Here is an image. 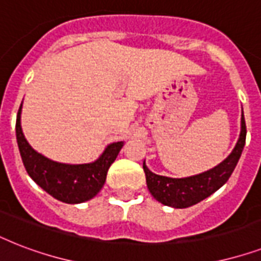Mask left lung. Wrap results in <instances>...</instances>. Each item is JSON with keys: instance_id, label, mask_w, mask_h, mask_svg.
I'll use <instances>...</instances> for the list:
<instances>
[{"instance_id": "obj_1", "label": "left lung", "mask_w": 261, "mask_h": 261, "mask_svg": "<svg viewBox=\"0 0 261 261\" xmlns=\"http://www.w3.org/2000/svg\"><path fill=\"white\" fill-rule=\"evenodd\" d=\"M245 138H247V126H245V119L243 114L241 134L231 154L223 163L219 164L218 167L213 168L204 173L191 176V177L172 178L160 176L149 171L143 163V171H145L146 184L150 194L160 203H163L165 206L174 207V208H186L206 199L229 180L241 157Z\"/></svg>"}]
</instances>
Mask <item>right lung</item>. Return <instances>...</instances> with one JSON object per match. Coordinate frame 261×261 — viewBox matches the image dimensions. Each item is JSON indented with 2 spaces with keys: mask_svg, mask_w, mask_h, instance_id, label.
<instances>
[{
  "mask_svg": "<svg viewBox=\"0 0 261 261\" xmlns=\"http://www.w3.org/2000/svg\"><path fill=\"white\" fill-rule=\"evenodd\" d=\"M20 114L21 106L18 108L16 119V137L22 164L32 180L51 196L70 204L87 202L96 196L104 186L107 172L118 157L123 142L111 143L94 163L81 165L55 163L39 154L27 142L21 131Z\"/></svg>",
  "mask_w": 261,
  "mask_h": 261,
  "instance_id": "add662e5",
  "label": "right lung"
}]
</instances>
